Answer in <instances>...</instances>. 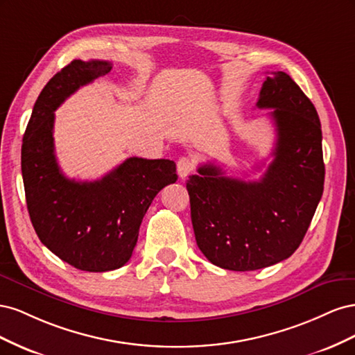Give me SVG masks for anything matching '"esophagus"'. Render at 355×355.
Wrapping results in <instances>:
<instances>
[{"instance_id":"obj_1","label":"esophagus","mask_w":355,"mask_h":355,"mask_svg":"<svg viewBox=\"0 0 355 355\" xmlns=\"http://www.w3.org/2000/svg\"><path fill=\"white\" fill-rule=\"evenodd\" d=\"M194 167H196L194 159L189 158V157H182L178 161V173L182 179L187 178L188 175H191L192 170H194Z\"/></svg>"}]
</instances>
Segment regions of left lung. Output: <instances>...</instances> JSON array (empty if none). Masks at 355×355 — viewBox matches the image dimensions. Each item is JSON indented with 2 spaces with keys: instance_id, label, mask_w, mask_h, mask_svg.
<instances>
[{
  "instance_id": "1",
  "label": "left lung",
  "mask_w": 355,
  "mask_h": 355,
  "mask_svg": "<svg viewBox=\"0 0 355 355\" xmlns=\"http://www.w3.org/2000/svg\"><path fill=\"white\" fill-rule=\"evenodd\" d=\"M272 110L274 159L259 180L198 167L187 189L197 245L216 266L254 271L292 256L323 196L324 163L318 114L286 72L268 75L256 103Z\"/></svg>"
}]
</instances>
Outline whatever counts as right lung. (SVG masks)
Here are the masks:
<instances>
[{
	"label": "right lung",
	"mask_w": 355,
	"mask_h": 355,
	"mask_svg": "<svg viewBox=\"0 0 355 355\" xmlns=\"http://www.w3.org/2000/svg\"><path fill=\"white\" fill-rule=\"evenodd\" d=\"M106 60H72L40 93L22 144L29 218L41 243L63 262L89 272L121 268L132 257L148 207L178 180L171 159L130 157L99 180L62 173L55 155V111L83 85L110 73Z\"/></svg>",
	"instance_id": "1"
}]
</instances>
